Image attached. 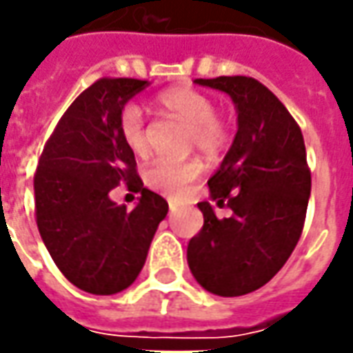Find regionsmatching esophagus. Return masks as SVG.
Wrapping results in <instances>:
<instances>
[{"instance_id":"esophagus-1","label":"esophagus","mask_w":353,"mask_h":353,"mask_svg":"<svg viewBox=\"0 0 353 353\" xmlns=\"http://www.w3.org/2000/svg\"><path fill=\"white\" fill-rule=\"evenodd\" d=\"M169 208H171V212H174V210H176V204H174L172 200H169Z\"/></svg>"}]
</instances>
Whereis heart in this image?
<instances>
[{"mask_svg":"<svg viewBox=\"0 0 353 353\" xmlns=\"http://www.w3.org/2000/svg\"><path fill=\"white\" fill-rule=\"evenodd\" d=\"M151 108L161 116H169L186 126L184 148L188 151L198 149L205 157L223 153L229 143V124L215 110V103L208 94L192 87H169L151 101ZM118 132L128 149L145 157L151 151L149 124L145 112L138 105H126L118 116ZM202 176V163L198 159H157L143 171V181L151 190L179 198L188 186Z\"/></svg>","mask_w":353,"mask_h":353,"instance_id":"1","label":"heart"}]
</instances>
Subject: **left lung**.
<instances>
[{
	"mask_svg": "<svg viewBox=\"0 0 353 353\" xmlns=\"http://www.w3.org/2000/svg\"><path fill=\"white\" fill-rule=\"evenodd\" d=\"M196 83L233 99L239 130L208 181L212 200L231 215L217 217L210 202H200L204 225L186 259L204 290L237 297L268 283L292 256L305 225L311 169L301 128L266 85L245 75Z\"/></svg>",
	"mask_w": 353,
	"mask_h": 353,
	"instance_id": "obj_1",
	"label": "left lung"
}]
</instances>
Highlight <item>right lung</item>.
<instances>
[{"label": "right lung", "mask_w": 353, "mask_h": 353, "mask_svg": "<svg viewBox=\"0 0 353 353\" xmlns=\"http://www.w3.org/2000/svg\"><path fill=\"white\" fill-rule=\"evenodd\" d=\"M148 81L101 77L63 112L34 172L40 237L60 272L93 295L126 290L145 264L169 204L139 179L136 157L118 132V116ZM126 183L142 194L134 210L108 194Z\"/></svg>", "instance_id": "add662e5"}]
</instances>
